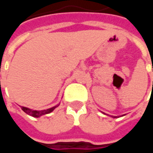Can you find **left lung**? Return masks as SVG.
Segmentation results:
<instances>
[{"label":"left lung","mask_w":153,"mask_h":153,"mask_svg":"<svg viewBox=\"0 0 153 153\" xmlns=\"http://www.w3.org/2000/svg\"><path fill=\"white\" fill-rule=\"evenodd\" d=\"M114 118H115V117H114Z\"/></svg>","instance_id":"obj_1"}]
</instances>
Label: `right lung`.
Segmentation results:
<instances>
[{
	"instance_id": "obj_1",
	"label": "right lung",
	"mask_w": 153,
	"mask_h": 153,
	"mask_svg": "<svg viewBox=\"0 0 153 153\" xmlns=\"http://www.w3.org/2000/svg\"><path fill=\"white\" fill-rule=\"evenodd\" d=\"M58 106H59V105L53 106V107L49 108V109L43 110V111H34V110H31L29 109V108H27V107H24V106H21V108L26 114L31 115L33 117H37V118H38V117H40L42 115H46V114H49V113H51V111H53V110Z\"/></svg>"
}]
</instances>
